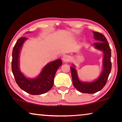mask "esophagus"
<instances>
[{"label":"esophagus","mask_w":122,"mask_h":122,"mask_svg":"<svg viewBox=\"0 0 122 122\" xmlns=\"http://www.w3.org/2000/svg\"><path fill=\"white\" fill-rule=\"evenodd\" d=\"M70 59H71V57L68 55H65L63 57V61L64 62H68L70 61Z\"/></svg>","instance_id":"34e87169"}]
</instances>
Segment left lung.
I'll return each instance as SVG.
<instances>
[{"instance_id":"left-lung-1","label":"left lung","mask_w":122,"mask_h":122,"mask_svg":"<svg viewBox=\"0 0 122 122\" xmlns=\"http://www.w3.org/2000/svg\"><path fill=\"white\" fill-rule=\"evenodd\" d=\"M94 38L98 41L93 44L96 49L103 52V70L97 79L91 82H85L81 81L78 78L77 71L74 65L71 66V77L74 87L78 91L83 93L93 94L101 91L105 86L111 73L112 68L111 49L104 35L101 33L93 31Z\"/></svg>"}]
</instances>
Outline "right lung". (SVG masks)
<instances>
[{"label":"right lung","instance_id":"1","mask_svg":"<svg viewBox=\"0 0 122 122\" xmlns=\"http://www.w3.org/2000/svg\"><path fill=\"white\" fill-rule=\"evenodd\" d=\"M27 38L21 37L18 40L13 48L11 69L18 86L23 91L31 95L42 94L53 87L54 78L57 69L62 64L61 59L51 61L44 66L37 77L26 78L19 68V54L21 47Z\"/></svg>","mask_w":122,"mask_h":122}]
</instances>
